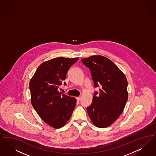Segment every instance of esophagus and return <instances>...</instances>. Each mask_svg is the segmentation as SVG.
I'll use <instances>...</instances> for the list:
<instances>
[{
    "instance_id": "34e87169",
    "label": "esophagus",
    "mask_w": 156,
    "mask_h": 156,
    "mask_svg": "<svg viewBox=\"0 0 156 156\" xmlns=\"http://www.w3.org/2000/svg\"><path fill=\"white\" fill-rule=\"evenodd\" d=\"M76 99H77V101H80V99H81L80 96H79V97H77V98H76Z\"/></svg>"
}]
</instances>
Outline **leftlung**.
<instances>
[{
    "label": "left lung",
    "instance_id": "obj_1",
    "mask_svg": "<svg viewBox=\"0 0 156 156\" xmlns=\"http://www.w3.org/2000/svg\"><path fill=\"white\" fill-rule=\"evenodd\" d=\"M81 61L89 68L95 87L101 86L99 95L97 92L94 93L91 105L87 108L88 115L96 127H108L121 115L128 99L126 76L102 55H92Z\"/></svg>",
    "mask_w": 156,
    "mask_h": 156
}]
</instances>
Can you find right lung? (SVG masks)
Here are the masks:
<instances>
[{"mask_svg":"<svg viewBox=\"0 0 156 156\" xmlns=\"http://www.w3.org/2000/svg\"><path fill=\"white\" fill-rule=\"evenodd\" d=\"M78 59L60 57L44 62L30 80L31 105L41 118L55 129L66 125L75 107V98L57 90L66 80L69 68Z\"/></svg>","mask_w":156,"mask_h":156,"instance_id":"obj_1","label":"right lung"}]
</instances>
